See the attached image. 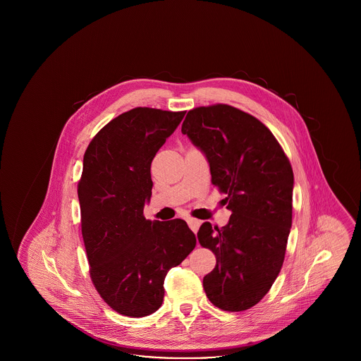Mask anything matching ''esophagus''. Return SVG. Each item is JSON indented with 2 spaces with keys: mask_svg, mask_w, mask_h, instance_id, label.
Wrapping results in <instances>:
<instances>
[{
  "mask_svg": "<svg viewBox=\"0 0 361 361\" xmlns=\"http://www.w3.org/2000/svg\"><path fill=\"white\" fill-rule=\"evenodd\" d=\"M187 222H188L189 228H190L193 233H197V230H199V227H200V221L193 219V218H188Z\"/></svg>",
  "mask_w": 361,
  "mask_h": 361,
  "instance_id": "1",
  "label": "esophagus"
}]
</instances>
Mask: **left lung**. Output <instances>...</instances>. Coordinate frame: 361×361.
Segmentation results:
<instances>
[{"label": "left lung", "instance_id": "left-lung-1", "mask_svg": "<svg viewBox=\"0 0 361 361\" xmlns=\"http://www.w3.org/2000/svg\"><path fill=\"white\" fill-rule=\"evenodd\" d=\"M181 133L206 155L212 184L231 211L222 228L202 224L197 238L216 265L203 287L224 311L250 309L280 274L292 224L293 173L274 134L256 118L218 104L187 114Z\"/></svg>", "mask_w": 361, "mask_h": 361}]
</instances>
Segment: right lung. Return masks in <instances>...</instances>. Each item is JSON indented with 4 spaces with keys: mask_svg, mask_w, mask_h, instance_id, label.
Wrapping results in <instances>:
<instances>
[{
    "mask_svg": "<svg viewBox=\"0 0 361 361\" xmlns=\"http://www.w3.org/2000/svg\"><path fill=\"white\" fill-rule=\"evenodd\" d=\"M185 112L134 108L92 139L78 184L90 277L111 309L146 317L164 302V281L196 246L183 219L146 221L150 166Z\"/></svg>",
    "mask_w": 361,
    "mask_h": 361,
    "instance_id": "right-lung-1",
    "label": "right lung"
}]
</instances>
